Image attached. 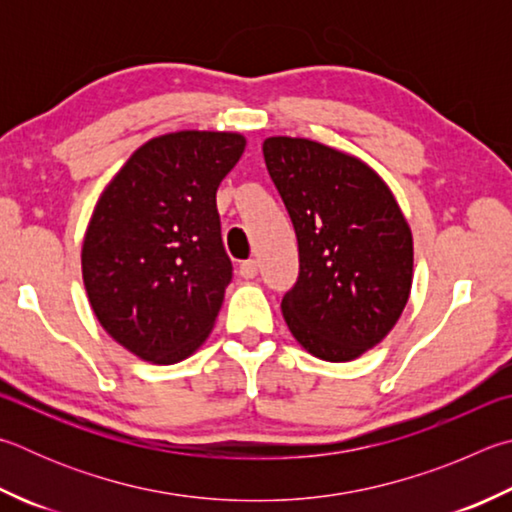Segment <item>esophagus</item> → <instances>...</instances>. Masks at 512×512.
I'll return each instance as SVG.
<instances>
[{"label": "esophagus", "instance_id": "obj_1", "mask_svg": "<svg viewBox=\"0 0 512 512\" xmlns=\"http://www.w3.org/2000/svg\"><path fill=\"white\" fill-rule=\"evenodd\" d=\"M257 271H259V264L255 262V259H246V262L239 264V275L244 277V280H253Z\"/></svg>", "mask_w": 512, "mask_h": 512}]
</instances>
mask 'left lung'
Returning a JSON list of instances; mask_svg holds the SVG:
<instances>
[{
    "instance_id": "left-lung-1",
    "label": "left lung",
    "mask_w": 512,
    "mask_h": 512,
    "mask_svg": "<svg viewBox=\"0 0 512 512\" xmlns=\"http://www.w3.org/2000/svg\"><path fill=\"white\" fill-rule=\"evenodd\" d=\"M264 161L300 250V275L282 300L288 329L315 358H358L394 329L410 300L407 219L387 183L347 152L271 136Z\"/></svg>"
}]
</instances>
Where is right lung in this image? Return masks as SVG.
Returning <instances> with one entry per match:
<instances>
[{
    "mask_svg": "<svg viewBox=\"0 0 512 512\" xmlns=\"http://www.w3.org/2000/svg\"><path fill=\"white\" fill-rule=\"evenodd\" d=\"M237 132L163 134L102 190L82 241V280L98 322L154 365L197 351L232 280L217 188L244 154Z\"/></svg>",
    "mask_w": 512,
    "mask_h": 512,
    "instance_id": "right-lung-1",
    "label": "right lung"
}]
</instances>
